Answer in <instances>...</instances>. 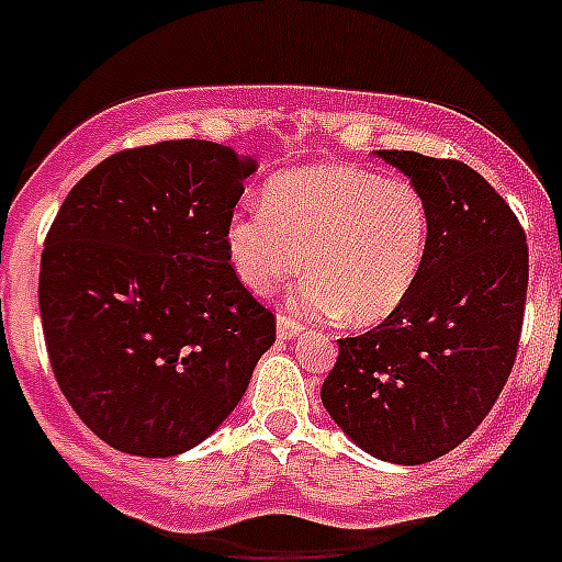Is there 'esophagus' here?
Returning <instances> with one entry per match:
<instances>
[{
  "label": "esophagus",
  "instance_id": "esophagus-1",
  "mask_svg": "<svg viewBox=\"0 0 562 562\" xmlns=\"http://www.w3.org/2000/svg\"><path fill=\"white\" fill-rule=\"evenodd\" d=\"M278 340H292V337H297L301 331H304V324H297L295 317L290 315H278Z\"/></svg>",
  "mask_w": 562,
  "mask_h": 562
}]
</instances>
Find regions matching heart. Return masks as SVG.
<instances>
[{
	"instance_id": "heart-1",
	"label": "heart",
	"mask_w": 562,
	"mask_h": 562,
	"mask_svg": "<svg viewBox=\"0 0 562 562\" xmlns=\"http://www.w3.org/2000/svg\"><path fill=\"white\" fill-rule=\"evenodd\" d=\"M430 241V213L405 180L355 166H310L267 186L265 211L236 213L225 245L247 290L267 295L304 267L292 295L306 315L380 324L414 290Z\"/></svg>"
}]
</instances>
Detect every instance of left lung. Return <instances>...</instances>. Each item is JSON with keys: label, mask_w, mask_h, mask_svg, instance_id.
I'll list each match as a JSON object with an SVG mask.
<instances>
[{"label": "left lung", "mask_w": 562, "mask_h": 562, "mask_svg": "<svg viewBox=\"0 0 562 562\" xmlns=\"http://www.w3.org/2000/svg\"><path fill=\"white\" fill-rule=\"evenodd\" d=\"M376 157L428 205V256L400 310L337 340L321 402L357 448L411 467L459 448L504 391L524 326L529 247L513 207L464 162Z\"/></svg>", "instance_id": "left-lung-1"}]
</instances>
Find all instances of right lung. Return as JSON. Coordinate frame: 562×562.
Wrapping results in <instances>:
<instances>
[{
    "mask_svg": "<svg viewBox=\"0 0 562 562\" xmlns=\"http://www.w3.org/2000/svg\"><path fill=\"white\" fill-rule=\"evenodd\" d=\"M256 160L207 140L128 148L67 193L38 310L58 389L114 450L168 459L233 414L276 317L241 286L225 231Z\"/></svg>",
    "mask_w": 562,
    "mask_h": 562,
    "instance_id": "right-lung-1",
    "label": "right lung"
}]
</instances>
